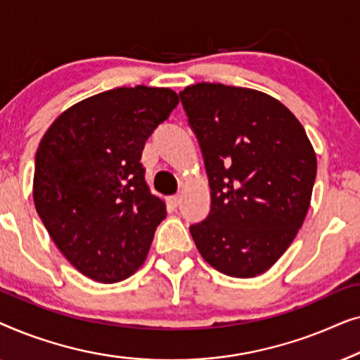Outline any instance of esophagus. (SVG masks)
Listing matches in <instances>:
<instances>
[{"mask_svg":"<svg viewBox=\"0 0 360 360\" xmlns=\"http://www.w3.org/2000/svg\"><path fill=\"white\" fill-rule=\"evenodd\" d=\"M169 203H170L172 208H176V206L180 205V196H179V195L170 196V198H169Z\"/></svg>","mask_w":360,"mask_h":360,"instance_id":"esophagus-1","label":"esophagus"}]
</instances>
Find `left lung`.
I'll use <instances>...</instances> for the list:
<instances>
[{"label": "left lung", "mask_w": 360, "mask_h": 360, "mask_svg": "<svg viewBox=\"0 0 360 360\" xmlns=\"http://www.w3.org/2000/svg\"><path fill=\"white\" fill-rule=\"evenodd\" d=\"M211 188L210 213L190 226L218 272L257 277L282 257L302 228L316 179L303 126L275 98L223 83L180 91Z\"/></svg>", "instance_id": "obj_1"}]
</instances>
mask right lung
Instances as JSON below:
<instances>
[{
  "label": "right lung",
  "mask_w": 360,
  "mask_h": 360,
  "mask_svg": "<svg viewBox=\"0 0 360 360\" xmlns=\"http://www.w3.org/2000/svg\"><path fill=\"white\" fill-rule=\"evenodd\" d=\"M176 105L169 88L121 86L68 108L44 134L34 203L60 252L88 278L116 283L144 264L167 211L149 191L141 154Z\"/></svg>",
  "instance_id": "right-lung-1"
}]
</instances>
